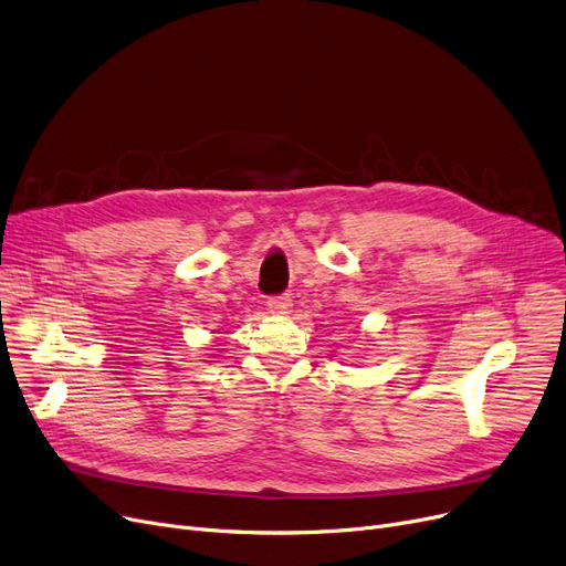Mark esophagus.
<instances>
[{"label": "esophagus", "instance_id": "34e87169", "mask_svg": "<svg viewBox=\"0 0 566 566\" xmlns=\"http://www.w3.org/2000/svg\"><path fill=\"white\" fill-rule=\"evenodd\" d=\"M268 310L277 316H286L293 310V301L289 296H273L268 298Z\"/></svg>", "mask_w": 566, "mask_h": 566}]
</instances>
